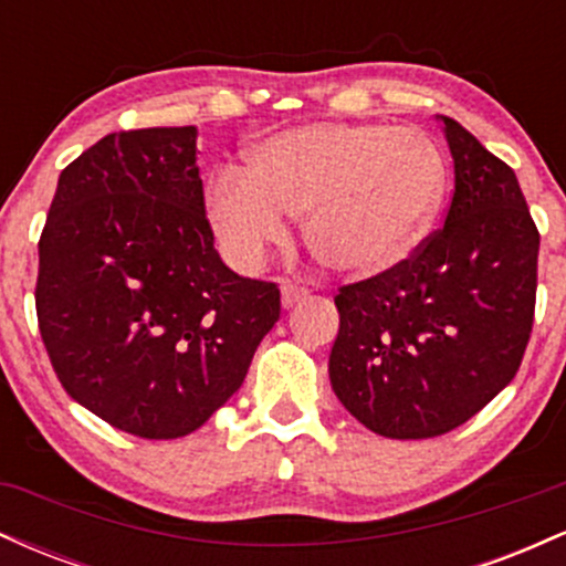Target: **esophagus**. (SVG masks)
Wrapping results in <instances>:
<instances>
[{"instance_id": "34e87169", "label": "esophagus", "mask_w": 566, "mask_h": 566, "mask_svg": "<svg viewBox=\"0 0 566 566\" xmlns=\"http://www.w3.org/2000/svg\"><path fill=\"white\" fill-rule=\"evenodd\" d=\"M305 297H308V290H305V287H297V284H292V282L282 284V305H284V308H292V305L305 301Z\"/></svg>"}]
</instances>
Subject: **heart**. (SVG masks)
I'll list each match as a JSON object with an SVG mask.
<instances>
[{
	"label": "heart",
	"mask_w": 566,
	"mask_h": 566,
	"mask_svg": "<svg viewBox=\"0 0 566 566\" xmlns=\"http://www.w3.org/2000/svg\"><path fill=\"white\" fill-rule=\"evenodd\" d=\"M447 165L420 129L314 122L269 135L242 170H220L205 210L237 265L252 269L303 216L308 250L329 271L378 276L405 263L439 216Z\"/></svg>",
	"instance_id": "1"
}]
</instances>
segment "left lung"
Listing matches in <instances>:
<instances>
[{"label":"left lung","mask_w":566,"mask_h":566,"mask_svg":"<svg viewBox=\"0 0 566 566\" xmlns=\"http://www.w3.org/2000/svg\"><path fill=\"white\" fill-rule=\"evenodd\" d=\"M454 161L444 229L405 263L337 292L329 382L388 439L463 426L513 380L532 333L541 233L516 172L450 116Z\"/></svg>","instance_id":"1"}]
</instances>
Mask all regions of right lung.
<instances>
[{
  "mask_svg": "<svg viewBox=\"0 0 566 566\" xmlns=\"http://www.w3.org/2000/svg\"><path fill=\"white\" fill-rule=\"evenodd\" d=\"M279 290L220 261L197 127L112 133L61 172L36 316L57 380L140 439L197 431L242 386Z\"/></svg>",
  "mask_w": 566,
  "mask_h": 566,
  "instance_id": "add662e5",
  "label": "right lung"
}]
</instances>
